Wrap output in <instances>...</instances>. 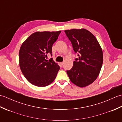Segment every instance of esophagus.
Returning a JSON list of instances; mask_svg holds the SVG:
<instances>
[{
    "mask_svg": "<svg viewBox=\"0 0 122 122\" xmlns=\"http://www.w3.org/2000/svg\"><path fill=\"white\" fill-rule=\"evenodd\" d=\"M60 64L61 66H62L63 65V62H62L60 63Z\"/></svg>",
    "mask_w": 122,
    "mask_h": 122,
    "instance_id": "1",
    "label": "esophagus"
}]
</instances>
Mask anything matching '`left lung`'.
Listing matches in <instances>:
<instances>
[{
	"label": "left lung",
	"mask_w": 122,
	"mask_h": 122,
	"mask_svg": "<svg viewBox=\"0 0 122 122\" xmlns=\"http://www.w3.org/2000/svg\"><path fill=\"white\" fill-rule=\"evenodd\" d=\"M71 41L75 53L72 69L66 71L70 81L79 87H85L97 79L102 68L103 56L102 48L95 36L85 29L64 31Z\"/></svg>",
	"instance_id": "obj_1"
}]
</instances>
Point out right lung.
Returning <instances> with one entry per match:
<instances>
[{
    "mask_svg": "<svg viewBox=\"0 0 122 122\" xmlns=\"http://www.w3.org/2000/svg\"><path fill=\"white\" fill-rule=\"evenodd\" d=\"M61 31L36 32L30 35L20 47L19 65L22 74L30 83L39 87L46 86L55 80L60 66L51 58L52 48Z\"/></svg>",
    "mask_w": 122,
    "mask_h": 122,
    "instance_id": "obj_1",
    "label": "right lung"
}]
</instances>
